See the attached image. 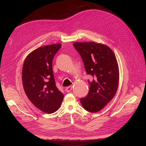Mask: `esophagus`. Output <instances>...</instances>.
<instances>
[{"label":"esophagus","mask_w":146,"mask_h":146,"mask_svg":"<svg viewBox=\"0 0 146 146\" xmlns=\"http://www.w3.org/2000/svg\"><path fill=\"white\" fill-rule=\"evenodd\" d=\"M72 90V86H68L66 88V92H70Z\"/></svg>","instance_id":"1"}]
</instances>
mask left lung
Instances as JSON below:
<instances>
[{
    "label": "left lung",
    "instance_id": "8db88e82",
    "mask_svg": "<svg viewBox=\"0 0 146 146\" xmlns=\"http://www.w3.org/2000/svg\"><path fill=\"white\" fill-rule=\"evenodd\" d=\"M80 54L86 73L92 77L86 97L80 101L84 109L97 112L115 95L119 84V67L112 50L108 46L95 42L73 44Z\"/></svg>",
    "mask_w": 146,
    "mask_h": 146
}]
</instances>
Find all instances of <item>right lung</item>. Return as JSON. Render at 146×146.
Wrapping results in <instances>:
<instances>
[{"label": "right lung", "mask_w": 146, "mask_h": 146, "mask_svg": "<svg viewBox=\"0 0 146 146\" xmlns=\"http://www.w3.org/2000/svg\"><path fill=\"white\" fill-rule=\"evenodd\" d=\"M61 46L51 44L34 50L26 57L22 68V84L28 98L47 113L57 111L64 98L56 87L52 68L53 58Z\"/></svg>", "instance_id": "obj_1"}]
</instances>
